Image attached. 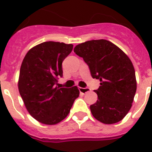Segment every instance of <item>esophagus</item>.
Returning <instances> with one entry per match:
<instances>
[{"label": "esophagus", "mask_w": 152, "mask_h": 152, "mask_svg": "<svg viewBox=\"0 0 152 152\" xmlns=\"http://www.w3.org/2000/svg\"><path fill=\"white\" fill-rule=\"evenodd\" d=\"M79 90H80V92L81 93V94H83V95H84V94H86V93H88L90 91V89L88 88H79Z\"/></svg>", "instance_id": "obj_1"}]
</instances>
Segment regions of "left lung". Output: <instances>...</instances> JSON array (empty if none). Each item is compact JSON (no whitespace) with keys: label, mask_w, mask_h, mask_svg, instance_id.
I'll list each match as a JSON object with an SVG mask.
<instances>
[{"label":"left lung","mask_w":152,"mask_h":152,"mask_svg":"<svg viewBox=\"0 0 152 152\" xmlns=\"http://www.w3.org/2000/svg\"><path fill=\"white\" fill-rule=\"evenodd\" d=\"M74 52L83 57L93 78L100 80L99 88L95 91L98 100L90 106L93 117L106 125L122 120L132 107L137 91L135 69L129 57L105 39L79 44Z\"/></svg>","instance_id":"obj_1"}]
</instances>
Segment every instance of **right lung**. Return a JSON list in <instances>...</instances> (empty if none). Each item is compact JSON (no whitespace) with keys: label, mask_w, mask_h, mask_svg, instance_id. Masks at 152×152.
Instances as JSON below:
<instances>
[{"label":"right lung","mask_w":152,"mask_h":152,"mask_svg":"<svg viewBox=\"0 0 152 152\" xmlns=\"http://www.w3.org/2000/svg\"><path fill=\"white\" fill-rule=\"evenodd\" d=\"M72 44L45 42L32 47L23 60L18 88L28 113L44 125L61 122L70 112L80 91L56 86L62 76V62Z\"/></svg>","instance_id":"obj_1"}]
</instances>
